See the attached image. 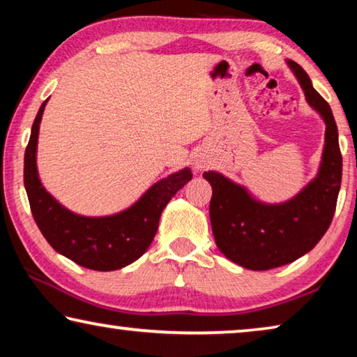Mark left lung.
<instances>
[{
	"label": "left lung",
	"instance_id": "obj_1",
	"mask_svg": "<svg viewBox=\"0 0 357 357\" xmlns=\"http://www.w3.org/2000/svg\"><path fill=\"white\" fill-rule=\"evenodd\" d=\"M289 66L306 100L326 121V146L317 178L295 199L266 205L222 174L204 173L213 189L210 221L218 248L231 261L253 271L289 264L314 248L333 220L342 184V152L331 105L312 88L301 66L294 61Z\"/></svg>",
	"mask_w": 357,
	"mask_h": 357
}]
</instances>
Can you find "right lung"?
<instances>
[{"label":"right lung","mask_w":357,"mask_h":357,"mask_svg":"<svg viewBox=\"0 0 357 357\" xmlns=\"http://www.w3.org/2000/svg\"><path fill=\"white\" fill-rule=\"evenodd\" d=\"M36 114L24 157V184L36 226L47 243L73 263L94 271H115L141 257L155 237L158 220L172 197L190 181L189 168L158 181L131 208L104 218L68 211L46 192L36 172V142L43 110Z\"/></svg>","instance_id":"add662e5"}]
</instances>
